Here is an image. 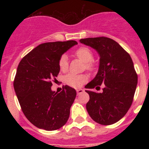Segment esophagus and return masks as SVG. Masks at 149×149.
Instances as JSON below:
<instances>
[{
  "label": "esophagus",
  "instance_id": "obj_1",
  "mask_svg": "<svg viewBox=\"0 0 149 149\" xmlns=\"http://www.w3.org/2000/svg\"><path fill=\"white\" fill-rule=\"evenodd\" d=\"M84 92V90L83 89H77V95L79 94H81V93H83Z\"/></svg>",
  "mask_w": 149,
  "mask_h": 149
}]
</instances>
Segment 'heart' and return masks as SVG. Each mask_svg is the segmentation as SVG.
Listing matches in <instances>:
<instances>
[{
    "instance_id": "obj_1",
    "label": "heart",
    "mask_w": 149,
    "mask_h": 149,
    "mask_svg": "<svg viewBox=\"0 0 149 149\" xmlns=\"http://www.w3.org/2000/svg\"><path fill=\"white\" fill-rule=\"evenodd\" d=\"M74 55L78 57L80 60L84 62L85 68L89 71H94L96 68V64L93 60V53L89 48L81 47L74 51ZM58 66L60 70L63 72H66L68 67V59L66 55L63 54L60 56L58 61ZM87 75L86 74H68L64 77V81L68 86L72 87L78 88L87 81Z\"/></svg>"
}]
</instances>
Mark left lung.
I'll list each match as a JSON object with an SVG mask.
<instances>
[{"instance_id": "obj_1", "label": "left lung", "mask_w": 149, "mask_h": 149, "mask_svg": "<svg viewBox=\"0 0 149 149\" xmlns=\"http://www.w3.org/2000/svg\"><path fill=\"white\" fill-rule=\"evenodd\" d=\"M81 43L90 46L100 55L98 74L86 85L89 101L86 110L97 123L110 125L120 120L132 104L136 85L137 74L131 56L113 39L107 37L81 39ZM103 90L98 93L93 90Z\"/></svg>"}]
</instances>
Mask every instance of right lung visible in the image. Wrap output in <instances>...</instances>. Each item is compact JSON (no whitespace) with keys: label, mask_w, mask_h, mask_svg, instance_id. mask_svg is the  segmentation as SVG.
<instances>
[{"label":"right lung","mask_w":149,"mask_h":149,"mask_svg":"<svg viewBox=\"0 0 149 149\" xmlns=\"http://www.w3.org/2000/svg\"><path fill=\"white\" fill-rule=\"evenodd\" d=\"M76 41L45 42L24 56L17 68L13 86L21 108L36 127L55 131L67 122L76 91L63 86L60 93L51 90L60 72V56Z\"/></svg>","instance_id":"right-lung-1"}]
</instances>
